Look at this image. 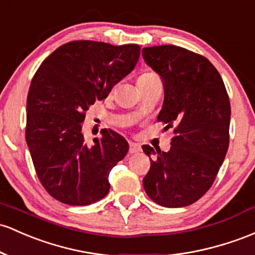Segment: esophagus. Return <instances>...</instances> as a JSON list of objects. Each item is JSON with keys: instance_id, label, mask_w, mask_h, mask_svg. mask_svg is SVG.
Masks as SVG:
<instances>
[{"instance_id": "34e87169", "label": "esophagus", "mask_w": 255, "mask_h": 255, "mask_svg": "<svg viewBox=\"0 0 255 255\" xmlns=\"http://www.w3.org/2000/svg\"><path fill=\"white\" fill-rule=\"evenodd\" d=\"M140 151V145L135 142H129V153H136Z\"/></svg>"}]
</instances>
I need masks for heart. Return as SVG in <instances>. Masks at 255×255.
<instances>
[{
  "mask_svg": "<svg viewBox=\"0 0 255 255\" xmlns=\"http://www.w3.org/2000/svg\"><path fill=\"white\" fill-rule=\"evenodd\" d=\"M153 78H158L157 75H155L153 72H144V74H141L140 76L138 77V82H140V81L153 80Z\"/></svg>",
  "mask_w": 255,
  "mask_h": 255,
  "instance_id": "1",
  "label": "heart"
}]
</instances>
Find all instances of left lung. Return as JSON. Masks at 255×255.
<instances>
[{
	"instance_id": "1",
	"label": "left lung",
	"mask_w": 255,
	"mask_h": 255,
	"mask_svg": "<svg viewBox=\"0 0 255 255\" xmlns=\"http://www.w3.org/2000/svg\"><path fill=\"white\" fill-rule=\"evenodd\" d=\"M142 58L163 81L164 100L157 121L167 128L176 126L167 152L142 145L151 161L142 185L159 206H190L213 185L228 152V92L213 64L191 50L173 44L146 47Z\"/></svg>"
}]
</instances>
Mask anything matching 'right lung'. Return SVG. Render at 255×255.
I'll list each match as a JSON object with an SVG mask.
<instances>
[{
  "mask_svg": "<svg viewBox=\"0 0 255 255\" xmlns=\"http://www.w3.org/2000/svg\"><path fill=\"white\" fill-rule=\"evenodd\" d=\"M139 55L138 44L72 41L36 71L27 94L25 136L42 186L59 202L88 206L108 195L109 174L129 146L111 129H103L102 139L88 145L82 122L89 106L109 96Z\"/></svg>",
  "mask_w": 255,
  "mask_h": 255,
  "instance_id": "1",
  "label": "right lung"
}]
</instances>
